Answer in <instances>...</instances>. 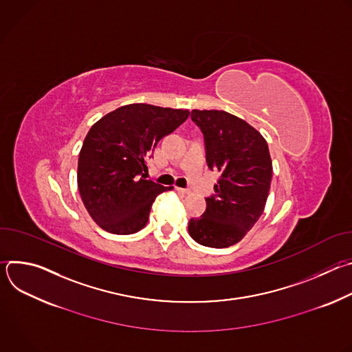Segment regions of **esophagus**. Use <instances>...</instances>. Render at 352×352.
I'll return each instance as SVG.
<instances>
[{
  "label": "esophagus",
  "mask_w": 352,
  "mask_h": 352,
  "mask_svg": "<svg viewBox=\"0 0 352 352\" xmlns=\"http://www.w3.org/2000/svg\"><path fill=\"white\" fill-rule=\"evenodd\" d=\"M175 190L178 192V193H181V195H188L190 190L189 189H184V188H178V186H175Z\"/></svg>",
  "instance_id": "34e87169"
}]
</instances>
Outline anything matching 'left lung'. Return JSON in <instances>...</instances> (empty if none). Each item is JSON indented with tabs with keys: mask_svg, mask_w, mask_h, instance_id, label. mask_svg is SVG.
Here are the masks:
<instances>
[{
	"mask_svg": "<svg viewBox=\"0 0 352 352\" xmlns=\"http://www.w3.org/2000/svg\"><path fill=\"white\" fill-rule=\"evenodd\" d=\"M206 143V162L220 173L206 212L190 219L189 235L200 245L227 248L239 242L262 216L273 166L266 139L246 121L219 110H192Z\"/></svg>",
	"mask_w": 352,
	"mask_h": 352,
	"instance_id": "obj_1",
	"label": "left lung"
}]
</instances>
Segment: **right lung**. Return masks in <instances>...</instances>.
<instances>
[{
	"mask_svg": "<svg viewBox=\"0 0 352 352\" xmlns=\"http://www.w3.org/2000/svg\"><path fill=\"white\" fill-rule=\"evenodd\" d=\"M188 117L189 110L135 103L91 125L79 153L78 188L98 227L128 235L146 226L156 196L173 189L146 179L147 159Z\"/></svg>",
	"mask_w": 352,
	"mask_h": 352,
	"instance_id": "add662e5",
	"label": "right lung"
}]
</instances>
